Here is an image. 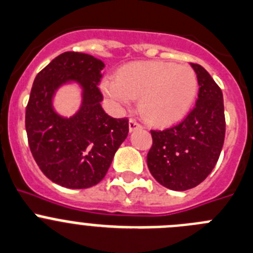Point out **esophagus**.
<instances>
[{
  "mask_svg": "<svg viewBox=\"0 0 253 253\" xmlns=\"http://www.w3.org/2000/svg\"><path fill=\"white\" fill-rule=\"evenodd\" d=\"M128 127H129V131H135V129H138V128H141V124H138L137 121H136V120H129V122H128Z\"/></svg>",
  "mask_w": 253,
  "mask_h": 253,
  "instance_id": "obj_1",
  "label": "esophagus"
}]
</instances>
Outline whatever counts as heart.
Wrapping results in <instances>:
<instances>
[{
	"label": "heart",
	"instance_id": "1",
	"mask_svg": "<svg viewBox=\"0 0 253 253\" xmlns=\"http://www.w3.org/2000/svg\"><path fill=\"white\" fill-rule=\"evenodd\" d=\"M102 89L120 106L140 97V111L155 125L180 121L192 108L198 78L189 65L165 61H138L122 68L117 78H107Z\"/></svg>",
	"mask_w": 253,
	"mask_h": 253
}]
</instances>
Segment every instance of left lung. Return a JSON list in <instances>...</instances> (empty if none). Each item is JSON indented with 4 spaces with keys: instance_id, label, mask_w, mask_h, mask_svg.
<instances>
[{
    "instance_id": "8db88e82",
    "label": "left lung",
    "mask_w": 253,
    "mask_h": 253,
    "mask_svg": "<svg viewBox=\"0 0 253 253\" xmlns=\"http://www.w3.org/2000/svg\"><path fill=\"white\" fill-rule=\"evenodd\" d=\"M190 65L199 84L195 107L180 124L151 129L147 154V166L156 181L179 192L199 185L211 174L226 135L222 90L202 65Z\"/></svg>"
}]
</instances>
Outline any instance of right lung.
I'll return each instance as SVG.
<instances>
[{"instance_id": "right-lung-1", "label": "right lung", "mask_w": 253, "mask_h": 253, "mask_svg": "<svg viewBox=\"0 0 253 253\" xmlns=\"http://www.w3.org/2000/svg\"><path fill=\"white\" fill-rule=\"evenodd\" d=\"M103 68V61L94 56L67 51L39 73L31 88L25 115L31 154L45 176L65 188L98 184L128 135V120L111 117L101 106ZM70 81L81 85L82 106L67 119L53 111L52 97Z\"/></svg>"}]
</instances>
